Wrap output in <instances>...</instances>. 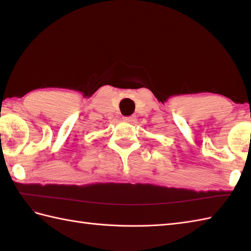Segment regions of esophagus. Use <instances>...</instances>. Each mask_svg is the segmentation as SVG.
Returning <instances> with one entry per match:
<instances>
[{
	"mask_svg": "<svg viewBox=\"0 0 251 251\" xmlns=\"http://www.w3.org/2000/svg\"><path fill=\"white\" fill-rule=\"evenodd\" d=\"M123 121L126 122V123H134L136 121V116L131 115V116H128V117H123Z\"/></svg>",
	"mask_w": 251,
	"mask_h": 251,
	"instance_id": "esophagus-1",
	"label": "esophagus"
}]
</instances>
